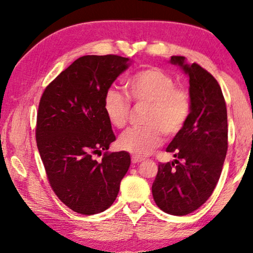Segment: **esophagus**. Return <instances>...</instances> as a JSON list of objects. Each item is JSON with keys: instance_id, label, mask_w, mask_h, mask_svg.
<instances>
[{"instance_id": "obj_1", "label": "esophagus", "mask_w": 253, "mask_h": 253, "mask_svg": "<svg viewBox=\"0 0 253 253\" xmlns=\"http://www.w3.org/2000/svg\"><path fill=\"white\" fill-rule=\"evenodd\" d=\"M131 161H132V164H140V162L144 161V159L141 158H138V157H132V159H131Z\"/></svg>"}]
</instances>
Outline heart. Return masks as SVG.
Masks as SVG:
<instances>
[{"mask_svg": "<svg viewBox=\"0 0 253 253\" xmlns=\"http://www.w3.org/2000/svg\"><path fill=\"white\" fill-rule=\"evenodd\" d=\"M159 68H145L126 82L127 96L136 105H148L144 123L146 126L130 129L121 136L119 147L134 155L146 157L164 141V133L174 137L181 132L191 113V98L185 88ZM103 112L113 126L122 129L130 115V102L115 88L107 89Z\"/></svg>", "mask_w": 253, "mask_h": 253, "instance_id": "heart-1", "label": "heart"}]
</instances>
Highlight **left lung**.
I'll return each instance as SVG.
<instances>
[{
	"mask_svg": "<svg viewBox=\"0 0 253 253\" xmlns=\"http://www.w3.org/2000/svg\"><path fill=\"white\" fill-rule=\"evenodd\" d=\"M189 77L191 113L181 132L168 145L174 161L160 164L152 185L154 202L171 215L199 209L215 189L228 148L227 107L219 83L184 56H171Z\"/></svg>",
	"mask_w": 253,
	"mask_h": 253,
	"instance_id": "1",
	"label": "left lung"
}]
</instances>
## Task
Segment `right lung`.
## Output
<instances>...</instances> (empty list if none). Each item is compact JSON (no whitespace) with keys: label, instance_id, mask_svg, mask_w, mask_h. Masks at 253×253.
<instances>
[{"label":"right lung","instance_id":"right-lung-1","mask_svg":"<svg viewBox=\"0 0 253 253\" xmlns=\"http://www.w3.org/2000/svg\"><path fill=\"white\" fill-rule=\"evenodd\" d=\"M117 55H86L44 89L37 119V145L55 195L75 212L92 215L115 202L130 167L126 151L101 155L116 139L103 96L131 65Z\"/></svg>","mask_w":253,"mask_h":253}]
</instances>
